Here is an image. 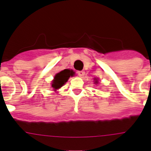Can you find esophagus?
<instances>
[{
	"label": "esophagus",
	"instance_id": "esophagus-1",
	"mask_svg": "<svg viewBox=\"0 0 151 151\" xmlns=\"http://www.w3.org/2000/svg\"><path fill=\"white\" fill-rule=\"evenodd\" d=\"M77 74H78L80 77H83V76H84L85 72L83 71V70H80V71H77Z\"/></svg>",
	"mask_w": 151,
	"mask_h": 151
}]
</instances>
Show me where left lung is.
Listing matches in <instances>:
<instances>
[{
  "label": "left lung",
  "mask_w": 151,
  "mask_h": 151,
  "mask_svg": "<svg viewBox=\"0 0 151 151\" xmlns=\"http://www.w3.org/2000/svg\"><path fill=\"white\" fill-rule=\"evenodd\" d=\"M94 81H95V83H96V84H97V83H98V80L96 79V78H95V79H94Z\"/></svg>",
  "instance_id": "left-lung-1"
}]
</instances>
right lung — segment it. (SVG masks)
<instances>
[{
	"label": "right lung",
	"mask_w": 151,
	"mask_h": 151,
	"mask_svg": "<svg viewBox=\"0 0 151 151\" xmlns=\"http://www.w3.org/2000/svg\"><path fill=\"white\" fill-rule=\"evenodd\" d=\"M74 72L73 70H68V69L61 70L60 73H58L55 76L53 81H52V86L55 90H57V89L61 87L68 81L69 77L74 75Z\"/></svg>",
	"instance_id": "right-lung-1"
}]
</instances>
